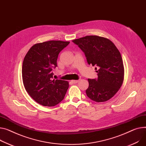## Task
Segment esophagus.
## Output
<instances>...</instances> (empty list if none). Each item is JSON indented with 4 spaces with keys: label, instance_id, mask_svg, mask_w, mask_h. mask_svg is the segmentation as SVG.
Segmentation results:
<instances>
[{
    "label": "esophagus",
    "instance_id": "esophagus-1",
    "mask_svg": "<svg viewBox=\"0 0 146 146\" xmlns=\"http://www.w3.org/2000/svg\"><path fill=\"white\" fill-rule=\"evenodd\" d=\"M71 82L72 83H74V84H76V83H77L79 82V80H73L71 81Z\"/></svg>",
    "mask_w": 146,
    "mask_h": 146
}]
</instances>
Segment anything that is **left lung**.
<instances>
[{
  "label": "left lung",
  "instance_id": "obj_1",
  "mask_svg": "<svg viewBox=\"0 0 146 146\" xmlns=\"http://www.w3.org/2000/svg\"><path fill=\"white\" fill-rule=\"evenodd\" d=\"M73 42L84 52L88 64L96 66L98 73V79H88L87 97L96 102L110 99L124 80V66L117 48L108 38L98 36H86Z\"/></svg>",
  "mask_w": 146,
  "mask_h": 146
}]
</instances>
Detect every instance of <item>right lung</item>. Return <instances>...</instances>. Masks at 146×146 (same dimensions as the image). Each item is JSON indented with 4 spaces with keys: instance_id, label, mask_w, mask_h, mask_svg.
I'll return each instance as SVG.
<instances>
[{
    "instance_id": "obj_1",
    "label": "right lung",
    "mask_w": 146,
    "mask_h": 146,
    "mask_svg": "<svg viewBox=\"0 0 146 146\" xmlns=\"http://www.w3.org/2000/svg\"><path fill=\"white\" fill-rule=\"evenodd\" d=\"M69 42L50 40L34 44L26 54L22 65L25 88L31 98L44 106L62 102L69 88L67 81L53 79L59 53Z\"/></svg>"
}]
</instances>
